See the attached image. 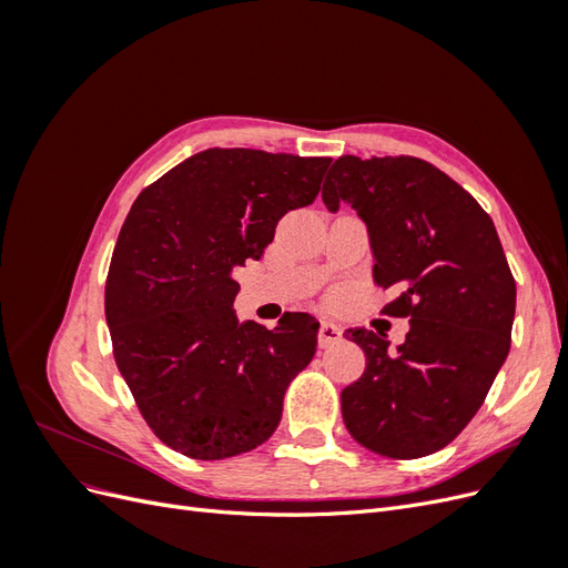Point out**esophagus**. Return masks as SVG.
<instances>
[{"mask_svg": "<svg viewBox=\"0 0 568 568\" xmlns=\"http://www.w3.org/2000/svg\"><path fill=\"white\" fill-rule=\"evenodd\" d=\"M341 338H343L341 326H336L334 322H322L320 334H317L320 348H329V346H334V343H338Z\"/></svg>", "mask_w": 568, "mask_h": 568, "instance_id": "34e87169", "label": "esophagus"}]
</instances>
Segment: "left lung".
<instances>
[{
    "instance_id": "1",
    "label": "left lung",
    "mask_w": 568,
    "mask_h": 568,
    "mask_svg": "<svg viewBox=\"0 0 568 568\" xmlns=\"http://www.w3.org/2000/svg\"><path fill=\"white\" fill-rule=\"evenodd\" d=\"M332 213L365 220L386 315L407 317L403 346L348 329L365 374L341 393L343 422L367 450L417 459L445 448L484 405L509 353L517 284L490 215L415 156H341L324 180Z\"/></svg>"
}]
</instances>
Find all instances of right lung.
<instances>
[{
	"instance_id": "obj_1",
	"label": "right lung",
	"mask_w": 568,
	"mask_h": 568,
	"mask_svg": "<svg viewBox=\"0 0 568 568\" xmlns=\"http://www.w3.org/2000/svg\"><path fill=\"white\" fill-rule=\"evenodd\" d=\"M332 159L205 149L136 196L113 248L106 322L115 365L168 448L225 459L265 443L286 386L317 351L307 313L239 324L232 270L311 205Z\"/></svg>"
}]
</instances>
